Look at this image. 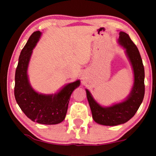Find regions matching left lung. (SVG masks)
<instances>
[{
    "label": "left lung",
    "instance_id": "left-lung-1",
    "mask_svg": "<svg viewBox=\"0 0 156 156\" xmlns=\"http://www.w3.org/2000/svg\"><path fill=\"white\" fill-rule=\"evenodd\" d=\"M118 43L125 49L126 56L130 60L134 83L131 93L124 101L107 107L100 106L88 89H86L93 119L102 125L115 126L127 122L136 114L144 96V69L138 47L128 34L123 31H120Z\"/></svg>",
    "mask_w": 156,
    "mask_h": 156
}]
</instances>
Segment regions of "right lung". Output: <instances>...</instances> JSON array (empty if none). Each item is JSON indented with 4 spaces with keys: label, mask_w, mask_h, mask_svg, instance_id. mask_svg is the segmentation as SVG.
<instances>
[{
    "label": "right lung",
    "mask_w": 156,
    "mask_h": 156,
    "mask_svg": "<svg viewBox=\"0 0 156 156\" xmlns=\"http://www.w3.org/2000/svg\"><path fill=\"white\" fill-rule=\"evenodd\" d=\"M41 36L40 31H34L20 52L16 69L14 96L21 110L34 122L56 125L65 120L71 95L80 82L78 80L69 83L54 94H41L34 91L29 82L27 68L32 50Z\"/></svg>",
    "instance_id": "obj_1"
}]
</instances>
